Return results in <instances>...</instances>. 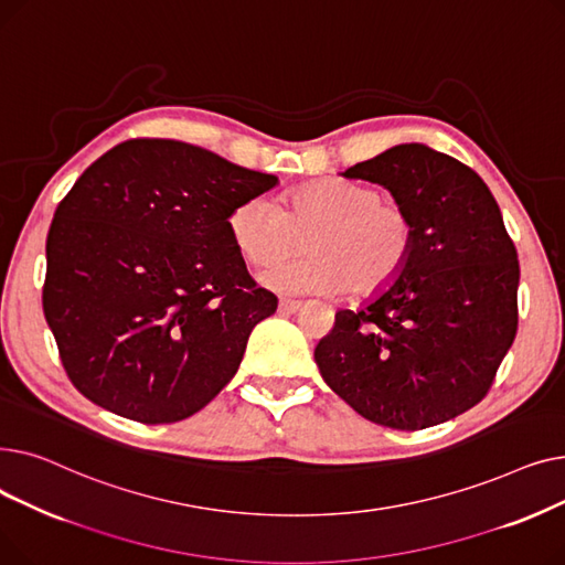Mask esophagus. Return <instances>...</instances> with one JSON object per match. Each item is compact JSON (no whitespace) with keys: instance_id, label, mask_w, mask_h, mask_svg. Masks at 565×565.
Masks as SVG:
<instances>
[{"instance_id":"obj_1","label":"esophagus","mask_w":565,"mask_h":565,"mask_svg":"<svg viewBox=\"0 0 565 565\" xmlns=\"http://www.w3.org/2000/svg\"><path fill=\"white\" fill-rule=\"evenodd\" d=\"M300 307H302V302H298V300H286V298L279 300L281 313H295V311H300Z\"/></svg>"}]
</instances>
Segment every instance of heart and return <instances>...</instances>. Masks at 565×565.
<instances>
[{
	"mask_svg": "<svg viewBox=\"0 0 565 565\" xmlns=\"http://www.w3.org/2000/svg\"><path fill=\"white\" fill-rule=\"evenodd\" d=\"M228 233L252 265L276 263L305 234V257L267 267L258 277L267 288L298 295L345 288L375 295L398 279L414 247V220L405 207L345 178L295 188L284 205L252 196L228 215Z\"/></svg>",
	"mask_w": 565,
	"mask_h": 565,
	"instance_id": "1",
	"label": "heart"
}]
</instances>
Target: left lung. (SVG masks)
<instances>
[{
    "mask_svg": "<svg viewBox=\"0 0 565 565\" xmlns=\"http://www.w3.org/2000/svg\"><path fill=\"white\" fill-rule=\"evenodd\" d=\"M390 190L414 220L398 279L339 309L316 345L328 387L364 419L419 430L490 390L518 332L520 263L483 178L426 143H398L341 173Z\"/></svg>",
    "mask_w": 565,
    "mask_h": 565,
    "instance_id": "1",
    "label": "left lung"
}]
</instances>
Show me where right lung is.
Returning a JSON list of instances; mask_svg holds the SVG:
<instances>
[{"mask_svg":"<svg viewBox=\"0 0 565 565\" xmlns=\"http://www.w3.org/2000/svg\"><path fill=\"white\" fill-rule=\"evenodd\" d=\"M279 178L173 139H130L88 167L47 233L43 311L82 396L141 424L211 403L277 311L228 215Z\"/></svg>","mask_w":565,"mask_h":565,"instance_id":"add662e5","label":"right lung"}]
</instances>
